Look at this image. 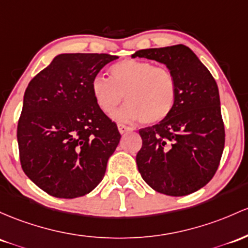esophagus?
I'll return each instance as SVG.
<instances>
[{"label":"esophagus","mask_w":248,"mask_h":248,"mask_svg":"<svg viewBox=\"0 0 248 248\" xmlns=\"http://www.w3.org/2000/svg\"><path fill=\"white\" fill-rule=\"evenodd\" d=\"M118 128H119V132L121 133V134H124V133H126V132H130V130H132V128H130V127L124 126V124H118Z\"/></svg>","instance_id":"1"}]
</instances>
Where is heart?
I'll return each mask as SVG.
<instances>
[{"label": "heart", "instance_id": "b5f03b06", "mask_svg": "<svg viewBox=\"0 0 248 248\" xmlns=\"http://www.w3.org/2000/svg\"><path fill=\"white\" fill-rule=\"evenodd\" d=\"M109 78L95 76L92 94L103 113L110 114L124 101L127 105L114 114L119 121L141 120L155 124L164 121L175 105L178 86L168 67L146 60L124 59L111 64Z\"/></svg>", "mask_w": 248, "mask_h": 248}]
</instances>
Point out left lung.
Masks as SVG:
<instances>
[{
  "instance_id": "obj_1",
  "label": "left lung",
  "mask_w": 248,
  "mask_h": 248,
  "mask_svg": "<svg viewBox=\"0 0 248 248\" xmlns=\"http://www.w3.org/2000/svg\"><path fill=\"white\" fill-rule=\"evenodd\" d=\"M165 63L176 78L178 94L164 121L139 130L141 176L156 192L188 195L211 181L225 146V127L214 78L184 45L141 49L132 58Z\"/></svg>"
}]
</instances>
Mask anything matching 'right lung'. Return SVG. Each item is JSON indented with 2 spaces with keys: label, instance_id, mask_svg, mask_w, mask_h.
<instances>
[{
  "label": "right lung",
  "instance_id": "1",
  "mask_svg": "<svg viewBox=\"0 0 248 248\" xmlns=\"http://www.w3.org/2000/svg\"><path fill=\"white\" fill-rule=\"evenodd\" d=\"M116 59L109 54H61L24 92L17 124L21 166L49 195L83 197L105 176L121 135L96 105L91 86Z\"/></svg>",
  "mask_w": 248,
  "mask_h": 248
}]
</instances>
